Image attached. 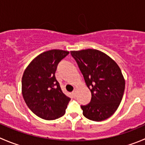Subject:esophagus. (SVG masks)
<instances>
[{"mask_svg":"<svg viewBox=\"0 0 145 145\" xmlns=\"http://www.w3.org/2000/svg\"><path fill=\"white\" fill-rule=\"evenodd\" d=\"M76 91H77V90L76 89V88H75V89L74 90V91H73L72 94H73V95H74V97H75L76 95Z\"/></svg>","mask_w":145,"mask_h":145,"instance_id":"1","label":"esophagus"}]
</instances>
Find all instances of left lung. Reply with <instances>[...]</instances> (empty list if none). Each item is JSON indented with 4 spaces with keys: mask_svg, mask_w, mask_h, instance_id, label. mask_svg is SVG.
Returning <instances> with one entry per match:
<instances>
[{
    "mask_svg": "<svg viewBox=\"0 0 145 145\" xmlns=\"http://www.w3.org/2000/svg\"><path fill=\"white\" fill-rule=\"evenodd\" d=\"M91 92V102L81 105L83 114L93 121L110 118L120 105L125 81L117 63L93 49L71 51Z\"/></svg>",
    "mask_w": 145,
    "mask_h": 145,
    "instance_id": "obj_1",
    "label": "left lung"
}]
</instances>
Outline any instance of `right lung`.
Here are the masks:
<instances>
[{
  "mask_svg": "<svg viewBox=\"0 0 145 145\" xmlns=\"http://www.w3.org/2000/svg\"><path fill=\"white\" fill-rule=\"evenodd\" d=\"M68 51L52 50L35 57L25 69L22 78V93L31 111L44 120L64 116L71 98L62 92L56 79L59 61Z\"/></svg>",
  "mask_w": 145,
  "mask_h": 145,
  "instance_id": "1",
  "label": "right lung"
}]
</instances>
